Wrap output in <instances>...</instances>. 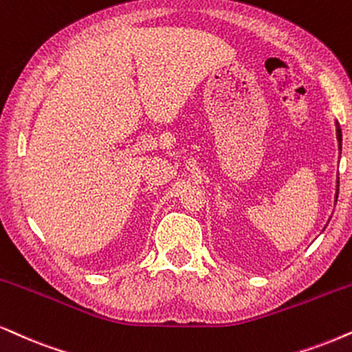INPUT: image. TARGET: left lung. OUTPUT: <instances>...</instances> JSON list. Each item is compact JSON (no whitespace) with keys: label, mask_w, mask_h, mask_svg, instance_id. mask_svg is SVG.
I'll return each mask as SVG.
<instances>
[{"label":"left lung","mask_w":352,"mask_h":352,"mask_svg":"<svg viewBox=\"0 0 352 352\" xmlns=\"http://www.w3.org/2000/svg\"><path fill=\"white\" fill-rule=\"evenodd\" d=\"M336 138L338 141H340V149H341V141H342V135H341V128H340V123L336 122ZM338 191H340V179L336 180V197L335 199H338Z\"/></svg>","instance_id":"left-lung-1"}]
</instances>
